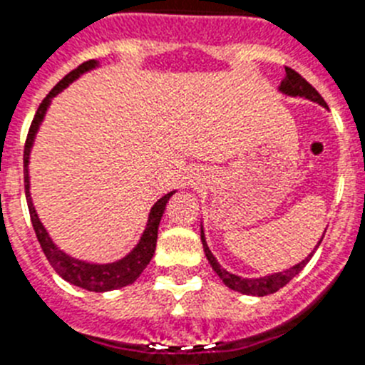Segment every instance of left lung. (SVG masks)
<instances>
[{"instance_id": "obj_1", "label": "left lung", "mask_w": 365, "mask_h": 365, "mask_svg": "<svg viewBox=\"0 0 365 365\" xmlns=\"http://www.w3.org/2000/svg\"><path fill=\"white\" fill-rule=\"evenodd\" d=\"M278 91L284 94H287V96H300V98H305V100L317 101L318 105H322V107H326L327 109V103L324 101V98L318 94L317 88H314L311 83H307V81H305L297 71H293V68L285 67V78L282 80ZM324 235H326V232H324ZM322 238H324V236H322ZM320 242H318V245H320ZM202 244H203V251H205L207 260H209L211 267L215 269L216 274L222 278L223 284L227 285L229 289H232V291H238V293H242V294H251V297H265V294L277 293L278 289H282L285 284H289V282L293 280L298 272L305 267V264L311 260V256H313V252L317 251V247H318L317 245V247H314V251L311 252V255L307 256L305 260H302L300 264L293 265V267H289L287 271L272 272V274H269V277H260V278H242V277H236V274H232V272L225 271V269H223L222 265L216 262V258L212 256L211 249L207 247L205 235H203V227H202Z\"/></svg>"}]
</instances>
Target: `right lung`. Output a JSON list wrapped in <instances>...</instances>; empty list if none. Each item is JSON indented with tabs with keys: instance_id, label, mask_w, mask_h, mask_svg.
<instances>
[{
	"instance_id": "add662e5",
	"label": "right lung",
	"mask_w": 365,
	"mask_h": 365,
	"mask_svg": "<svg viewBox=\"0 0 365 365\" xmlns=\"http://www.w3.org/2000/svg\"><path fill=\"white\" fill-rule=\"evenodd\" d=\"M98 67L96 60H88L85 63H81L80 67L74 68L52 88L51 93L47 94L41 103H39L38 110L34 114V120L31 123V129L27 134V142H25V150H23V176H25V196H27V205L29 212H31L32 227H34L36 236H38V242L43 249L45 256H47L48 264L54 267V271L60 274L63 280H67L68 284L76 285V287L87 289V291H94V293H105V291H113V289L125 287V285L133 284L140 274L143 272V269L149 265L150 258L154 255V249H156V240H158V225L160 220H162L163 211H165V205L169 202V198L173 196V192L162 196L158 202L154 203L153 209L149 212V220H147V227L143 231L142 238L136 244V247L129 252L127 256H123L121 260L113 262V264H91V262L78 260V258H72L67 252L61 251L58 245L54 244L48 236V232L45 231L43 223L39 222L38 215H36V209L32 205L31 198V182H29V158H31V149L32 143H34L36 133H38L41 121H43L45 113H47L51 100L60 94L68 83L80 78V74L91 71V68Z\"/></svg>"
}]
</instances>
